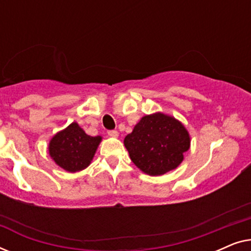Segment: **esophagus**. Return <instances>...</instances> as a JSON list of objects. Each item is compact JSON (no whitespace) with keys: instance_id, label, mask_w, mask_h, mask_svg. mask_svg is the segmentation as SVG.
<instances>
[{"instance_id":"34e87169","label":"esophagus","mask_w":251,"mask_h":251,"mask_svg":"<svg viewBox=\"0 0 251 251\" xmlns=\"http://www.w3.org/2000/svg\"><path fill=\"white\" fill-rule=\"evenodd\" d=\"M107 133H108L109 137H114V138H116V137H119V132L116 131V130H109Z\"/></svg>"}]
</instances>
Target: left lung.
<instances>
[{
	"label": "left lung",
	"instance_id": "left-lung-1",
	"mask_svg": "<svg viewBox=\"0 0 251 251\" xmlns=\"http://www.w3.org/2000/svg\"><path fill=\"white\" fill-rule=\"evenodd\" d=\"M123 143L137 168L150 176H161L183 162L191 137L180 121L156 112L143 116Z\"/></svg>",
	"mask_w": 251,
	"mask_h": 251
}]
</instances>
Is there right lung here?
Instances as JSON below:
<instances>
[{
	"label": "right lung",
	"instance_id": "obj_1",
	"mask_svg": "<svg viewBox=\"0 0 251 251\" xmlns=\"http://www.w3.org/2000/svg\"><path fill=\"white\" fill-rule=\"evenodd\" d=\"M101 136L91 137L76 122L58 131L49 142V155L68 173H77L90 166Z\"/></svg>",
	"mask_w": 251,
	"mask_h": 251
}]
</instances>
